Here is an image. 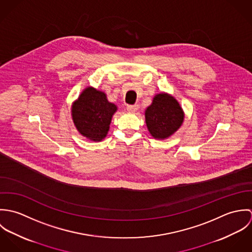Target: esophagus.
Here are the masks:
<instances>
[{"mask_svg":"<svg viewBox=\"0 0 252 252\" xmlns=\"http://www.w3.org/2000/svg\"><path fill=\"white\" fill-rule=\"evenodd\" d=\"M139 105H129L126 107V109L130 112H136L138 109H139Z\"/></svg>","mask_w":252,"mask_h":252,"instance_id":"esophagus-1","label":"esophagus"}]
</instances>
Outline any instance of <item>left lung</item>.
Listing matches in <instances>:
<instances>
[{
    "instance_id": "8db88e82",
    "label": "left lung",
    "mask_w": 252,
    "mask_h": 252,
    "mask_svg": "<svg viewBox=\"0 0 252 252\" xmlns=\"http://www.w3.org/2000/svg\"><path fill=\"white\" fill-rule=\"evenodd\" d=\"M145 123L154 139L164 140L180 129L184 113L179 102L167 93L157 94L145 109Z\"/></svg>"
}]
</instances>
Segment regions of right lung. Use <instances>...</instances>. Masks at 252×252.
<instances>
[{
  "mask_svg": "<svg viewBox=\"0 0 252 252\" xmlns=\"http://www.w3.org/2000/svg\"><path fill=\"white\" fill-rule=\"evenodd\" d=\"M116 110L117 107L108 102L105 92L87 87L72 104V120L83 137L101 142L107 137L111 117Z\"/></svg>",
  "mask_w": 252,
  "mask_h": 252,
  "instance_id": "add662e5",
  "label": "right lung"
}]
</instances>
